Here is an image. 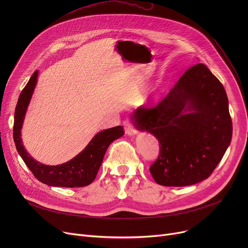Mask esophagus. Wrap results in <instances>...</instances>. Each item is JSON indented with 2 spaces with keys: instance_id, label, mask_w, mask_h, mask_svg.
Returning <instances> with one entry per match:
<instances>
[{
  "instance_id": "esophagus-1",
  "label": "esophagus",
  "mask_w": 248,
  "mask_h": 248,
  "mask_svg": "<svg viewBox=\"0 0 248 248\" xmlns=\"http://www.w3.org/2000/svg\"><path fill=\"white\" fill-rule=\"evenodd\" d=\"M124 125L125 135H127V136H135V135L138 134L137 128L135 127V125L131 122H128V121L124 122Z\"/></svg>"
}]
</instances>
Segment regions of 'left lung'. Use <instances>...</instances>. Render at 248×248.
Here are the masks:
<instances>
[{"label":"left lung","mask_w":248,"mask_h":248,"mask_svg":"<svg viewBox=\"0 0 248 248\" xmlns=\"http://www.w3.org/2000/svg\"><path fill=\"white\" fill-rule=\"evenodd\" d=\"M132 121L139 131L159 140V158L150 172L155 183L167 187L207 179L232 138L226 91L202 63L182 75L157 107L137 108Z\"/></svg>","instance_id":"8db88e82"}]
</instances>
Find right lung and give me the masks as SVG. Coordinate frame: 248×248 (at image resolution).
Listing matches in <instances>:
<instances>
[{
	"label": "right lung",
	"instance_id": "right-lung-1",
	"mask_svg": "<svg viewBox=\"0 0 248 248\" xmlns=\"http://www.w3.org/2000/svg\"><path fill=\"white\" fill-rule=\"evenodd\" d=\"M37 77L38 70L33 73L28 83L22 90L17 102L13 128L16 149L35 178L42 183L48 186L67 188L87 186L94 181L109 145L116 139L124 136V127L117 125L97 133L83 151L66 163L57 166L39 163L25 150L21 138V129L37 84Z\"/></svg>",
	"mask_w": 248,
	"mask_h": 248
}]
</instances>
